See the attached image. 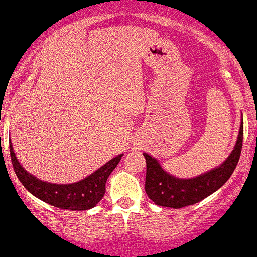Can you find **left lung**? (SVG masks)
I'll return each instance as SVG.
<instances>
[{
  "mask_svg": "<svg viewBox=\"0 0 257 257\" xmlns=\"http://www.w3.org/2000/svg\"><path fill=\"white\" fill-rule=\"evenodd\" d=\"M243 145V122L239 129L234 150L221 166L192 179H179L162 169L159 162L144 153L146 159L145 191L154 204L166 208L180 209L193 205L214 193L232 175L240 158Z\"/></svg>",
  "mask_w": 257,
  "mask_h": 257,
  "instance_id": "obj_1",
  "label": "left lung"
}]
</instances>
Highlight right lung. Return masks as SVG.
<instances>
[{"label": "right lung", "instance_id": "right-lung-1", "mask_svg": "<svg viewBox=\"0 0 257 257\" xmlns=\"http://www.w3.org/2000/svg\"><path fill=\"white\" fill-rule=\"evenodd\" d=\"M10 157L15 175L30 193L49 205L68 210H87L98 204L105 193V182L121 159L122 154L112 158L87 178L70 184H52L35 178L18 162L10 142Z\"/></svg>", "mask_w": 257, "mask_h": 257}]
</instances>
